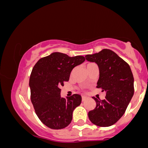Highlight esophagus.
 <instances>
[{
  "mask_svg": "<svg viewBox=\"0 0 148 148\" xmlns=\"http://www.w3.org/2000/svg\"><path fill=\"white\" fill-rule=\"evenodd\" d=\"M87 99H88L87 97H86V96H82V101H86V100Z\"/></svg>",
  "mask_w": 148,
  "mask_h": 148,
  "instance_id": "34e87169",
  "label": "esophagus"
}]
</instances>
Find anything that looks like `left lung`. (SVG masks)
I'll list each match as a JSON object with an SVG mask.
<instances>
[{"mask_svg": "<svg viewBox=\"0 0 148 148\" xmlns=\"http://www.w3.org/2000/svg\"><path fill=\"white\" fill-rule=\"evenodd\" d=\"M86 58L97 64L99 78L97 88L106 92L104 99L93 97L96 106L88 112V118L97 126H111L124 115L134 95L133 74L129 64L110 49L86 55Z\"/></svg>", "mask_w": 148, "mask_h": 148, "instance_id": "obj_1", "label": "left lung"}]
</instances>
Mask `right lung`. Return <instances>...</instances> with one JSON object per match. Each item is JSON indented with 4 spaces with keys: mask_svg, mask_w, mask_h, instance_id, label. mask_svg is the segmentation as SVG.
I'll return each instance as SVG.
<instances>
[{
    "mask_svg": "<svg viewBox=\"0 0 148 148\" xmlns=\"http://www.w3.org/2000/svg\"><path fill=\"white\" fill-rule=\"evenodd\" d=\"M85 60L81 56L69 57L56 52L40 58L33 67L29 81L30 100L37 117L50 129L68 126L73 111L81 104L80 95L62 98L60 88L69 81L72 69Z\"/></svg>",
    "mask_w": 148,
    "mask_h": 148,
    "instance_id": "obj_1",
    "label": "right lung"
}]
</instances>
